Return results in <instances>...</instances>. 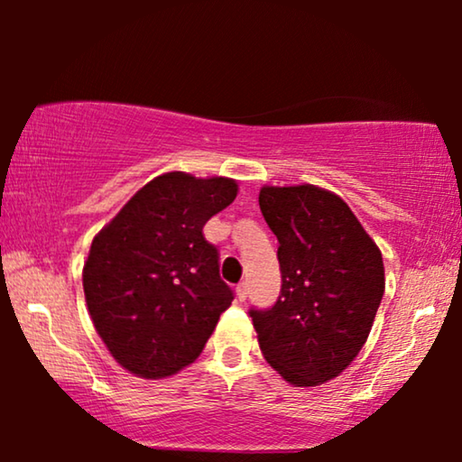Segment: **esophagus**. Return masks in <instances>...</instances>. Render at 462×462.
Wrapping results in <instances>:
<instances>
[{"label":"esophagus","mask_w":462,"mask_h":462,"mask_svg":"<svg viewBox=\"0 0 462 462\" xmlns=\"http://www.w3.org/2000/svg\"><path fill=\"white\" fill-rule=\"evenodd\" d=\"M236 292H237V300L245 302V299H248V283H239Z\"/></svg>","instance_id":"34e87169"}]
</instances>
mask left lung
<instances>
[{
	"mask_svg": "<svg viewBox=\"0 0 462 462\" xmlns=\"http://www.w3.org/2000/svg\"><path fill=\"white\" fill-rule=\"evenodd\" d=\"M258 204L280 248L282 292L250 309L267 362L294 387H318L349 365L384 292L378 245L337 193L315 185L263 187Z\"/></svg>",
	"mask_w": 462,
	"mask_h": 462,
	"instance_id": "1",
	"label": "left lung"
}]
</instances>
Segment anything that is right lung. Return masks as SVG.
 I'll return each instance as SVG.
<instances>
[{
    "mask_svg": "<svg viewBox=\"0 0 462 462\" xmlns=\"http://www.w3.org/2000/svg\"><path fill=\"white\" fill-rule=\"evenodd\" d=\"M237 182L168 172L132 195L92 239L84 294L116 362L143 378L193 364L233 292L204 225L236 199Z\"/></svg>",
    "mask_w": 462,
    "mask_h": 462,
    "instance_id": "obj_1",
    "label": "right lung"
}]
</instances>
